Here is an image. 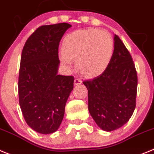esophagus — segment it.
I'll use <instances>...</instances> for the list:
<instances>
[{
	"label": "esophagus",
	"mask_w": 154,
	"mask_h": 154,
	"mask_svg": "<svg viewBox=\"0 0 154 154\" xmlns=\"http://www.w3.org/2000/svg\"><path fill=\"white\" fill-rule=\"evenodd\" d=\"M81 83H82V80H80V79L75 78V80H74V85L75 86L80 85V84H81Z\"/></svg>",
	"instance_id": "1"
}]
</instances>
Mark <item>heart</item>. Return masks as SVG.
<instances>
[{
	"instance_id": "heart-1",
	"label": "heart",
	"mask_w": 154,
	"mask_h": 154,
	"mask_svg": "<svg viewBox=\"0 0 154 154\" xmlns=\"http://www.w3.org/2000/svg\"><path fill=\"white\" fill-rule=\"evenodd\" d=\"M62 48L60 58L65 67L71 68L73 61L83 76L94 77L103 74L110 64L114 43L107 31L87 29L66 36Z\"/></svg>"
}]
</instances>
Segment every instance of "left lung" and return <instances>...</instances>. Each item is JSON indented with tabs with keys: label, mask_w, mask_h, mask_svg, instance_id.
Here are the masks:
<instances>
[{
	"label": "left lung",
	"mask_w": 154,
	"mask_h": 154,
	"mask_svg": "<svg viewBox=\"0 0 154 154\" xmlns=\"http://www.w3.org/2000/svg\"><path fill=\"white\" fill-rule=\"evenodd\" d=\"M83 84L88 91V110L100 128L110 132L127 124L136 106L137 74L118 36L114 35V51L107 68Z\"/></svg>",
	"instance_id": "obj_1"
}]
</instances>
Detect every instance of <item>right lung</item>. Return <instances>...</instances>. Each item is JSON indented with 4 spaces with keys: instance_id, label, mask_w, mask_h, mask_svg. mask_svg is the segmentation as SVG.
Listing matches in <instances>:
<instances>
[{
    "instance_id": "right-lung-1",
    "label": "right lung",
    "mask_w": 154,
    "mask_h": 154,
    "mask_svg": "<svg viewBox=\"0 0 154 154\" xmlns=\"http://www.w3.org/2000/svg\"><path fill=\"white\" fill-rule=\"evenodd\" d=\"M71 25L38 27L26 41L20 58L19 103L27 125L42 134L57 131L74 88L73 76L58 75L59 44Z\"/></svg>"
}]
</instances>
